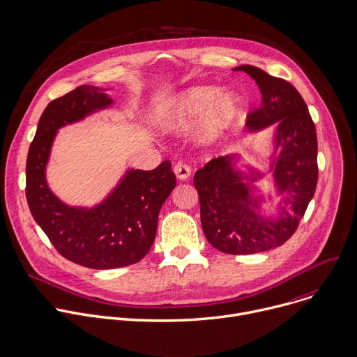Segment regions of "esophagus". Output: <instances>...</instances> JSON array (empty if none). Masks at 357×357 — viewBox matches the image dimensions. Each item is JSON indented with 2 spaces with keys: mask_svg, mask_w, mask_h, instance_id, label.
Returning a JSON list of instances; mask_svg holds the SVG:
<instances>
[{
  "mask_svg": "<svg viewBox=\"0 0 357 357\" xmlns=\"http://www.w3.org/2000/svg\"><path fill=\"white\" fill-rule=\"evenodd\" d=\"M173 172L178 180H187L191 176V167L185 163H177L173 167Z\"/></svg>",
  "mask_w": 357,
  "mask_h": 357,
  "instance_id": "esophagus-1",
  "label": "esophagus"
}]
</instances>
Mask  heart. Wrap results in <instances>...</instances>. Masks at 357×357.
<instances>
[{
  "label": "heart",
  "instance_id": "obj_1",
  "mask_svg": "<svg viewBox=\"0 0 357 357\" xmlns=\"http://www.w3.org/2000/svg\"><path fill=\"white\" fill-rule=\"evenodd\" d=\"M243 101L235 91L218 94L212 86L192 87L178 94L163 111L160 123L167 130H185L199 116L195 139L201 145L218 142L242 116Z\"/></svg>",
  "mask_w": 357,
  "mask_h": 357
}]
</instances>
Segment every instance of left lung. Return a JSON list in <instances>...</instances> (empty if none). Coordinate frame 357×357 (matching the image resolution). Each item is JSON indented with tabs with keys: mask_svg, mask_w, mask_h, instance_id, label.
<instances>
[{
	"mask_svg": "<svg viewBox=\"0 0 357 357\" xmlns=\"http://www.w3.org/2000/svg\"><path fill=\"white\" fill-rule=\"evenodd\" d=\"M234 70L248 73L261 93V105L249 114L246 128L255 133L277 125L268 173L281 202L275 215H264L266 198L253 184L264 173L249 165H242L243 171L238 155L209 160L195 172L194 187L206 241L228 255H253L281 246L296 232L317 188L318 142L308 107L294 86L250 64Z\"/></svg>",
	"mask_w": 357,
	"mask_h": 357,
	"instance_id": "1",
	"label": "left lung"
}]
</instances>
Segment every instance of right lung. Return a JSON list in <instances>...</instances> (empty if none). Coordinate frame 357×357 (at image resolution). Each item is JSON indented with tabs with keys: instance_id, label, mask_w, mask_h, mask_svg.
I'll list each match as a JSON object with an SVG mask.
<instances>
[{
	"instance_id": "1",
	"label": "right lung",
	"mask_w": 357,
	"mask_h": 357,
	"mask_svg": "<svg viewBox=\"0 0 357 357\" xmlns=\"http://www.w3.org/2000/svg\"><path fill=\"white\" fill-rule=\"evenodd\" d=\"M104 89L79 86L45 108L26 159V199L36 224L56 250L84 267L107 270L135 264L151 250L159 212L176 176L169 160L145 172L129 169L97 205L70 206L47 185L46 166L60 128L111 107Z\"/></svg>"
}]
</instances>
